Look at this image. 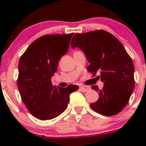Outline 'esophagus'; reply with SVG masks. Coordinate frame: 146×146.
<instances>
[{
	"mask_svg": "<svg viewBox=\"0 0 146 146\" xmlns=\"http://www.w3.org/2000/svg\"><path fill=\"white\" fill-rule=\"evenodd\" d=\"M80 89L84 92H86L89 91L90 90V87L88 86H82L80 87Z\"/></svg>",
	"mask_w": 146,
	"mask_h": 146,
	"instance_id": "esophagus-1",
	"label": "esophagus"
}]
</instances>
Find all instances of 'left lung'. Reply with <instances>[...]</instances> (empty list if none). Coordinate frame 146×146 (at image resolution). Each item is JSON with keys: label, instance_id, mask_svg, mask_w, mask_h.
<instances>
[{"label": "left lung", "instance_id": "left-lung-1", "mask_svg": "<svg viewBox=\"0 0 146 146\" xmlns=\"http://www.w3.org/2000/svg\"><path fill=\"white\" fill-rule=\"evenodd\" d=\"M71 46L84 53L90 63L88 70H99L96 78L104 82L101 90L92 86L99 94V99L90 104L92 109L107 116L117 114L127 105L135 83L134 66L125 48L114 36L102 30L76 34Z\"/></svg>", "mask_w": 146, "mask_h": 146}]
</instances>
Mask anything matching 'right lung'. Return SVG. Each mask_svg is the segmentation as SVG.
<instances>
[{"mask_svg": "<svg viewBox=\"0 0 146 146\" xmlns=\"http://www.w3.org/2000/svg\"><path fill=\"white\" fill-rule=\"evenodd\" d=\"M73 35L42 36L27 48L20 59L17 84L22 100L31 114L41 120L60 115L66 109L70 94L79 88L72 84L54 86L51 82Z\"/></svg>", "mask_w": 146, "mask_h": 146, "instance_id": "add662e5", "label": "right lung"}]
</instances>
